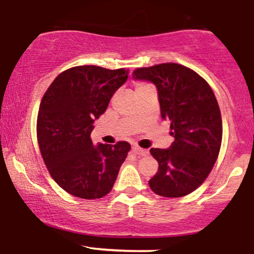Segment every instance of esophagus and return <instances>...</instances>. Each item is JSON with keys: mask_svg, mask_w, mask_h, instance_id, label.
I'll return each instance as SVG.
<instances>
[{"mask_svg": "<svg viewBox=\"0 0 254 254\" xmlns=\"http://www.w3.org/2000/svg\"><path fill=\"white\" fill-rule=\"evenodd\" d=\"M132 151H133V153H135V154H137V155H142V156L148 155V150L142 149V148L137 147V145H133V147H132Z\"/></svg>", "mask_w": 254, "mask_h": 254, "instance_id": "obj_1", "label": "esophagus"}]
</instances>
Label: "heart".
I'll list each match as a JSON object with an SVG mask.
<instances>
[{"mask_svg": "<svg viewBox=\"0 0 254 254\" xmlns=\"http://www.w3.org/2000/svg\"><path fill=\"white\" fill-rule=\"evenodd\" d=\"M142 86H144V84H142ZM142 86H139V87H142Z\"/></svg>", "mask_w": 254, "mask_h": 254, "instance_id": "obj_1", "label": "heart"}]
</instances>
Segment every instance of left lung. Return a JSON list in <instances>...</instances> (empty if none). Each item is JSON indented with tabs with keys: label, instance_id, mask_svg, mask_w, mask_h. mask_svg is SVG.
Returning <instances> with one entry per match:
<instances>
[{
	"label": "left lung",
	"instance_id": "1",
	"mask_svg": "<svg viewBox=\"0 0 254 254\" xmlns=\"http://www.w3.org/2000/svg\"><path fill=\"white\" fill-rule=\"evenodd\" d=\"M132 77L156 87L161 118L171 122L174 137L167 149H150L159 162L150 189L162 197L186 196L206 179L220 153L222 119L214 92L197 72L177 63L136 69Z\"/></svg>",
	"mask_w": 254,
	"mask_h": 254
}]
</instances>
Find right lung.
I'll return each mask as SVG.
<instances>
[{"mask_svg":"<svg viewBox=\"0 0 254 254\" xmlns=\"http://www.w3.org/2000/svg\"><path fill=\"white\" fill-rule=\"evenodd\" d=\"M127 70L95 65L68 69L55 78L39 106L37 137L51 177L64 191L83 199L112 190L130 144H93L90 132Z\"/></svg>","mask_w":254,"mask_h":254,"instance_id":"1","label":"right lung"}]
</instances>
